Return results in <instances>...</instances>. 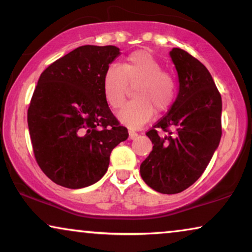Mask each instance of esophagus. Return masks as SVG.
<instances>
[{
	"label": "esophagus",
	"mask_w": 252,
	"mask_h": 252,
	"mask_svg": "<svg viewBox=\"0 0 252 252\" xmlns=\"http://www.w3.org/2000/svg\"><path fill=\"white\" fill-rule=\"evenodd\" d=\"M128 134H129V140H134V139H136L137 136H139V134H137L136 132H134V130H132V129H129L128 130Z\"/></svg>",
	"instance_id": "esophagus-1"
}]
</instances>
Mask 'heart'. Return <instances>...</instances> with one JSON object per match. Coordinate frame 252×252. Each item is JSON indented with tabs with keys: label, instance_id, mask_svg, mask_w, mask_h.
Here are the masks:
<instances>
[{
	"label": "heart",
	"instance_id": "1",
	"mask_svg": "<svg viewBox=\"0 0 252 252\" xmlns=\"http://www.w3.org/2000/svg\"><path fill=\"white\" fill-rule=\"evenodd\" d=\"M147 50L129 54L119 66L106 68L102 79L103 95L110 108L124 104L128 86L133 87L134 99L118 113V119L130 128H139L153 118L156 110L166 111L177 95V82L170 72Z\"/></svg>",
	"mask_w": 252,
	"mask_h": 252
}]
</instances>
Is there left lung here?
Returning <instances> with one entry per match:
<instances>
[{"mask_svg":"<svg viewBox=\"0 0 252 252\" xmlns=\"http://www.w3.org/2000/svg\"><path fill=\"white\" fill-rule=\"evenodd\" d=\"M170 55L178 71L179 94L166 115L146 133L154 147L140 166L143 181L168 195L198 180L222 133L221 95L208 68L180 48Z\"/></svg>","mask_w":252,"mask_h":252,"instance_id":"8db88e82","label":"left lung"}]
</instances>
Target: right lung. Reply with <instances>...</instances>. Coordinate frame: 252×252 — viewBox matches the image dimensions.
I'll return each mask as SVG.
<instances>
[{"instance_id": "right-lung-1", "label": "right lung", "mask_w": 252, "mask_h": 252, "mask_svg": "<svg viewBox=\"0 0 252 252\" xmlns=\"http://www.w3.org/2000/svg\"><path fill=\"white\" fill-rule=\"evenodd\" d=\"M119 54L115 46H81L40 75L27 124L36 163L55 184L79 189L97 182L113 148L128 137L102 88L103 75Z\"/></svg>"}]
</instances>
